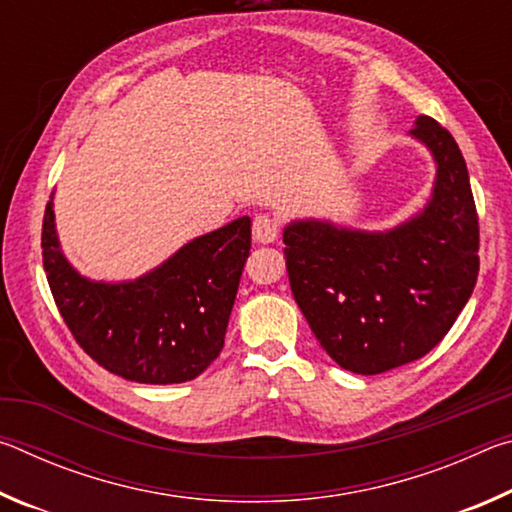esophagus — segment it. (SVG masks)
Returning <instances> with one entry per match:
<instances>
[{
  "label": "esophagus",
  "instance_id": "1",
  "mask_svg": "<svg viewBox=\"0 0 512 512\" xmlns=\"http://www.w3.org/2000/svg\"><path fill=\"white\" fill-rule=\"evenodd\" d=\"M277 232H280V228H277V221L271 219V216H266V214L255 216L253 239L257 241V244H273V241L277 239Z\"/></svg>",
  "mask_w": 512,
  "mask_h": 512
}]
</instances>
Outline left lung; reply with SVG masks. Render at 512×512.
Segmentation results:
<instances>
[{"mask_svg": "<svg viewBox=\"0 0 512 512\" xmlns=\"http://www.w3.org/2000/svg\"><path fill=\"white\" fill-rule=\"evenodd\" d=\"M411 135L436 160L420 214L386 232L316 219L284 228L293 298L323 350L357 375H379L436 348L479 275V216L463 153L431 117H418Z\"/></svg>", "mask_w": 512, "mask_h": 512, "instance_id": "obj_1", "label": "left lung"}]
</instances>
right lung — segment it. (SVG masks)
I'll return each mask as SVG.
<instances>
[{
  "mask_svg": "<svg viewBox=\"0 0 512 512\" xmlns=\"http://www.w3.org/2000/svg\"><path fill=\"white\" fill-rule=\"evenodd\" d=\"M248 255L241 216L133 282H94L60 253L54 201L42 219V264L69 332L99 366L137 384H183L219 357Z\"/></svg>",
  "mask_w": 512,
  "mask_h": 512,
  "instance_id": "1",
  "label": "right lung"
}]
</instances>
